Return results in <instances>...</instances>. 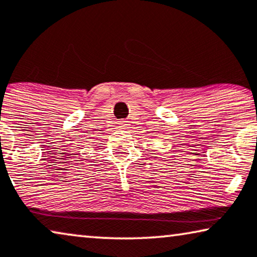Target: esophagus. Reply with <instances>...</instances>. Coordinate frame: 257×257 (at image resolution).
Instances as JSON below:
<instances>
[{
  "mask_svg": "<svg viewBox=\"0 0 257 257\" xmlns=\"http://www.w3.org/2000/svg\"><path fill=\"white\" fill-rule=\"evenodd\" d=\"M117 124H118V127H119V128L127 127V121H125V120H119L117 122Z\"/></svg>",
  "mask_w": 257,
  "mask_h": 257,
  "instance_id": "esophagus-1",
  "label": "esophagus"
}]
</instances>
